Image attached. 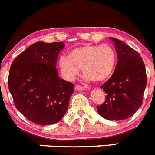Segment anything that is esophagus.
I'll list each match as a JSON object with an SVG mask.
<instances>
[{
  "instance_id": "1",
  "label": "esophagus",
  "mask_w": 155,
  "mask_h": 155,
  "mask_svg": "<svg viewBox=\"0 0 155 155\" xmlns=\"http://www.w3.org/2000/svg\"><path fill=\"white\" fill-rule=\"evenodd\" d=\"M74 89L76 91H83V90H84V87L81 85H76L74 87Z\"/></svg>"
}]
</instances>
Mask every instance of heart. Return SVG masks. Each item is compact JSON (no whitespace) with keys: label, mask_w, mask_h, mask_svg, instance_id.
<instances>
[{"label":"heart","mask_w":155,"mask_h":155,"mask_svg":"<svg viewBox=\"0 0 155 155\" xmlns=\"http://www.w3.org/2000/svg\"><path fill=\"white\" fill-rule=\"evenodd\" d=\"M116 62V52L110 45L84 44L72 49L68 57L61 56L58 68L63 78L68 81L74 80L81 68L85 80L100 83L112 76Z\"/></svg>","instance_id":"b5f03b06"}]
</instances>
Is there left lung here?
Returning a JSON list of instances; mask_svg holds the SVG:
<instances>
[{
  "mask_svg": "<svg viewBox=\"0 0 155 155\" xmlns=\"http://www.w3.org/2000/svg\"><path fill=\"white\" fill-rule=\"evenodd\" d=\"M118 61L113 75L104 83L105 102L97 107L98 114L109 120L128 119L141 106L147 84L143 59L139 53L120 39L110 37Z\"/></svg>",
  "mask_w": 155,
  "mask_h": 155,
  "instance_id": "obj_1",
  "label": "left lung"
}]
</instances>
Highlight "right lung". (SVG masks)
<instances>
[{
	"mask_svg": "<svg viewBox=\"0 0 155 155\" xmlns=\"http://www.w3.org/2000/svg\"><path fill=\"white\" fill-rule=\"evenodd\" d=\"M62 42H37L12 62L8 88L16 109L39 125L57 124L68 110L74 84L58 76L56 68Z\"/></svg>",
	"mask_w": 155,
	"mask_h": 155,
	"instance_id": "right-lung-1",
	"label": "right lung"
}]
</instances>
